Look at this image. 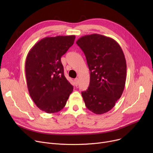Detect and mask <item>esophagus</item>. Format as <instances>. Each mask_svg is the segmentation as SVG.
I'll return each mask as SVG.
<instances>
[{"instance_id":"1","label":"esophagus","mask_w":153,"mask_h":153,"mask_svg":"<svg viewBox=\"0 0 153 153\" xmlns=\"http://www.w3.org/2000/svg\"><path fill=\"white\" fill-rule=\"evenodd\" d=\"M74 83H75V85L77 86L79 84V79L78 78H76L74 79Z\"/></svg>"}]
</instances>
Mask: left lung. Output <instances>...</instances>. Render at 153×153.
<instances>
[{
  "mask_svg": "<svg viewBox=\"0 0 153 153\" xmlns=\"http://www.w3.org/2000/svg\"><path fill=\"white\" fill-rule=\"evenodd\" d=\"M83 51L90 71V83L82 96L86 107L95 114L113 108L123 94L126 63L119 44L99 34L85 35L76 42Z\"/></svg>",
  "mask_w": 153,
  "mask_h": 153,
  "instance_id": "8db88e82",
  "label": "left lung"
}]
</instances>
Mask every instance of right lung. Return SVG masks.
<instances>
[{"label":"right lung","instance_id":"add662e5","mask_svg":"<svg viewBox=\"0 0 153 153\" xmlns=\"http://www.w3.org/2000/svg\"><path fill=\"white\" fill-rule=\"evenodd\" d=\"M75 38L74 35L46 37L27 54L25 75L30 95L36 105L48 114L61 110L73 91L64 76L61 58Z\"/></svg>","mask_w":153,"mask_h":153}]
</instances>
